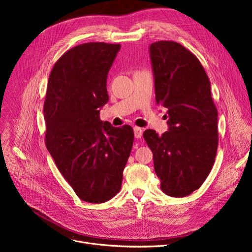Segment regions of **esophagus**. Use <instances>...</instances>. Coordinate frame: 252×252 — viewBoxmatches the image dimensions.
I'll use <instances>...</instances> for the list:
<instances>
[{
  "mask_svg": "<svg viewBox=\"0 0 252 252\" xmlns=\"http://www.w3.org/2000/svg\"><path fill=\"white\" fill-rule=\"evenodd\" d=\"M142 134H143V129L139 126H134V135L137 139H140L142 137Z\"/></svg>",
  "mask_w": 252,
  "mask_h": 252,
  "instance_id": "esophagus-1",
  "label": "esophagus"
}]
</instances>
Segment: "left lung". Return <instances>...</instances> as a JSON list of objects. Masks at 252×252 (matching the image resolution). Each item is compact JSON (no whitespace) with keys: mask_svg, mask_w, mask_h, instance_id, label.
Segmentation results:
<instances>
[{"mask_svg":"<svg viewBox=\"0 0 252 252\" xmlns=\"http://www.w3.org/2000/svg\"><path fill=\"white\" fill-rule=\"evenodd\" d=\"M155 100L166 108L169 128L161 136L146 129L161 190L184 197L199 189L215 163L218 110L208 76L198 58L173 41L151 44Z\"/></svg>","mask_w":252,"mask_h":252,"instance_id":"obj_1","label":"left lung"}]
</instances>
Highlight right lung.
Listing matches in <instances>:
<instances>
[{"instance_id": "1", "label": "right lung", "mask_w": 252, "mask_h": 252, "mask_svg": "<svg viewBox=\"0 0 252 252\" xmlns=\"http://www.w3.org/2000/svg\"><path fill=\"white\" fill-rule=\"evenodd\" d=\"M119 44L86 43L65 52L53 67L44 103L45 143L79 199L108 201L122 188L134 131L101 122L106 79Z\"/></svg>"}]
</instances>
